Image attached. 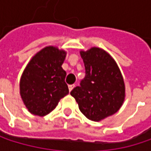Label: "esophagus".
Listing matches in <instances>:
<instances>
[{
    "instance_id": "1",
    "label": "esophagus",
    "mask_w": 151,
    "mask_h": 151,
    "mask_svg": "<svg viewBox=\"0 0 151 151\" xmlns=\"http://www.w3.org/2000/svg\"><path fill=\"white\" fill-rule=\"evenodd\" d=\"M74 86H75V85H69V86H68V87H69V91L71 92V91L74 88Z\"/></svg>"
}]
</instances>
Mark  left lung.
<instances>
[{
  "label": "left lung",
  "mask_w": 151,
  "mask_h": 151,
  "mask_svg": "<svg viewBox=\"0 0 151 151\" xmlns=\"http://www.w3.org/2000/svg\"><path fill=\"white\" fill-rule=\"evenodd\" d=\"M86 75L71 92L81 113L99 122L115 114L125 98L123 78L114 60L105 50L93 47L80 52Z\"/></svg>",
  "instance_id": "left-lung-1"
}]
</instances>
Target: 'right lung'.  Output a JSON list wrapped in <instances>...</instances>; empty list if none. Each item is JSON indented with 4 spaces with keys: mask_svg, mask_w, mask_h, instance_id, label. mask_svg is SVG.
Instances as JSON below:
<instances>
[{
    "mask_svg": "<svg viewBox=\"0 0 151 151\" xmlns=\"http://www.w3.org/2000/svg\"><path fill=\"white\" fill-rule=\"evenodd\" d=\"M66 52L49 46L28 64L20 81V93L28 110L39 116L50 113L60 99L69 93L62 68Z\"/></svg>",
    "mask_w": 151,
    "mask_h": 151,
    "instance_id": "add662e5",
    "label": "right lung"
}]
</instances>
